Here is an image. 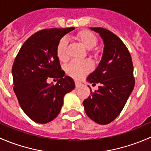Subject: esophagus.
Returning a JSON list of instances; mask_svg holds the SVG:
<instances>
[{
    "label": "esophagus",
    "mask_w": 151,
    "mask_h": 151,
    "mask_svg": "<svg viewBox=\"0 0 151 151\" xmlns=\"http://www.w3.org/2000/svg\"><path fill=\"white\" fill-rule=\"evenodd\" d=\"M81 85H82V83H80V82L77 81V80H76V81H75V86H76V88H79V87L81 86Z\"/></svg>",
    "instance_id": "1"
}]
</instances>
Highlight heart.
<instances>
[{"mask_svg": "<svg viewBox=\"0 0 151 151\" xmlns=\"http://www.w3.org/2000/svg\"><path fill=\"white\" fill-rule=\"evenodd\" d=\"M76 39L87 50H91L96 46L98 39L96 36L88 30H81L74 36ZM67 46L68 42L66 38L59 41L56 48V54L61 61L67 59ZM93 64L88 60L85 61H72L66 67V72L73 78L80 79L92 70Z\"/></svg>", "mask_w": 151, "mask_h": 151, "instance_id": "b5f03b06", "label": "heart"}]
</instances>
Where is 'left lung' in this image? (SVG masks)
<instances>
[{
    "instance_id": "left-lung-1",
    "label": "left lung",
    "mask_w": 151,
    "mask_h": 151,
    "mask_svg": "<svg viewBox=\"0 0 151 151\" xmlns=\"http://www.w3.org/2000/svg\"><path fill=\"white\" fill-rule=\"evenodd\" d=\"M104 42L102 58L87 78L99 89L83 101L87 115L99 124L113 121L124 107L134 87L133 63L127 47L112 32L103 28H90Z\"/></svg>"
}]
</instances>
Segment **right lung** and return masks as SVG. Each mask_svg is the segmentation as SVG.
<instances>
[{
  "label": "right lung",
  "mask_w": 151,
  "mask_h": 151,
  "mask_svg": "<svg viewBox=\"0 0 151 151\" xmlns=\"http://www.w3.org/2000/svg\"><path fill=\"white\" fill-rule=\"evenodd\" d=\"M74 28L39 30L25 42L13 66L14 91L21 108L34 122L47 123L58 115L63 97L75 88L71 77L65 76L56 54L63 36ZM57 78L55 85L47 83Z\"/></svg>",
  "instance_id": "add662e5"
}]
</instances>
